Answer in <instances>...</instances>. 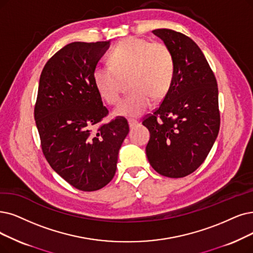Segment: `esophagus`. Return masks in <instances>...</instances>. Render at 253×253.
I'll use <instances>...</instances> for the list:
<instances>
[{"mask_svg":"<svg viewBox=\"0 0 253 253\" xmlns=\"http://www.w3.org/2000/svg\"><path fill=\"white\" fill-rule=\"evenodd\" d=\"M128 125L130 127H134L135 126H137L139 124V121L136 120V119H133V118H128Z\"/></svg>","mask_w":253,"mask_h":253,"instance_id":"esophagus-1","label":"esophagus"}]
</instances>
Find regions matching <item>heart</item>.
<instances>
[{
    "instance_id": "heart-1",
    "label": "heart",
    "mask_w": 253,
    "mask_h": 253,
    "mask_svg": "<svg viewBox=\"0 0 253 253\" xmlns=\"http://www.w3.org/2000/svg\"><path fill=\"white\" fill-rule=\"evenodd\" d=\"M110 65H96L92 80L99 95L110 105L118 102L124 80L128 78L132 92L115 109L118 116L137 117L149 108L153 98L163 97L172 84L174 56L168 45L160 42L129 37L111 50Z\"/></svg>"
}]
</instances>
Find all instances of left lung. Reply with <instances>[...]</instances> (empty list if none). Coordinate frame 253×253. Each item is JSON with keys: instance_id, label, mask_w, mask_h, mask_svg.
Segmentation results:
<instances>
[{"instance_id": "obj_1", "label": "left lung", "mask_w": 253, "mask_h": 253, "mask_svg": "<svg viewBox=\"0 0 253 253\" xmlns=\"http://www.w3.org/2000/svg\"><path fill=\"white\" fill-rule=\"evenodd\" d=\"M153 33L172 52L175 73L160 106L142 120L150 134L146 156L158 173L184 177L204 163L218 136L217 80L190 37L170 29H157Z\"/></svg>"}]
</instances>
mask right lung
Segmentation results:
<instances>
[{
    "label": "right lung",
    "instance_id": "right-lung-1",
    "mask_svg": "<svg viewBox=\"0 0 253 253\" xmlns=\"http://www.w3.org/2000/svg\"><path fill=\"white\" fill-rule=\"evenodd\" d=\"M109 42H73L48 59L40 75L34 118L44 158L81 191H96L113 178L129 126L124 116L108 124L92 80Z\"/></svg>",
    "mask_w": 253,
    "mask_h": 253
}]
</instances>
